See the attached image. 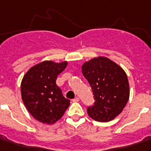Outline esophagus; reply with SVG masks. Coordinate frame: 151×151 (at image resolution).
<instances>
[{"label":"esophagus","instance_id":"esophagus-1","mask_svg":"<svg viewBox=\"0 0 151 151\" xmlns=\"http://www.w3.org/2000/svg\"><path fill=\"white\" fill-rule=\"evenodd\" d=\"M79 101V98L78 97H76V98H74L73 99V102H78Z\"/></svg>","mask_w":151,"mask_h":151}]
</instances>
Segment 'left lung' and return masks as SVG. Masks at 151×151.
I'll return each mask as SVG.
<instances>
[{
    "mask_svg": "<svg viewBox=\"0 0 151 151\" xmlns=\"http://www.w3.org/2000/svg\"><path fill=\"white\" fill-rule=\"evenodd\" d=\"M82 72L91 87L93 105L88 107L89 117L99 122H108L118 116L129 97L125 72L107 58H94L82 66Z\"/></svg>",
    "mask_w": 151,
    "mask_h": 151,
    "instance_id": "8db88e82",
    "label": "left lung"
}]
</instances>
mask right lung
I'll return each mask as SVG.
<instances>
[{"label": "right lung", "instance_id": "1", "mask_svg": "<svg viewBox=\"0 0 151 151\" xmlns=\"http://www.w3.org/2000/svg\"><path fill=\"white\" fill-rule=\"evenodd\" d=\"M44 61L30 68L22 81L21 90L24 104L28 112L40 122L52 124L62 118L70 104L56 84L58 76L67 67Z\"/></svg>", "mask_w": 151, "mask_h": 151}]
</instances>
